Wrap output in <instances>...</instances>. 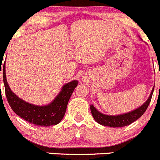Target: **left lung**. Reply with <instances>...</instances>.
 I'll return each mask as SVG.
<instances>
[{
	"label": "left lung",
	"mask_w": 160,
	"mask_h": 160,
	"mask_svg": "<svg viewBox=\"0 0 160 160\" xmlns=\"http://www.w3.org/2000/svg\"><path fill=\"white\" fill-rule=\"evenodd\" d=\"M153 91H154V88L152 90L151 94H150L148 99H147L146 102L143 105H142L138 108L135 109V110H132V111L128 112V113H124V114L116 115V116L106 115L98 111L93 105H90V110H91L92 115L95 121L98 124H101V125L111 128H121L129 125L132 123H133L134 121H135L136 120L138 119L145 113L150 103Z\"/></svg>",
	"instance_id": "8db88e82"
}]
</instances>
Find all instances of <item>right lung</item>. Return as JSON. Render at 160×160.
Masks as SVG:
<instances>
[{
	"label": "right lung",
	"instance_id": "right-lung-1",
	"mask_svg": "<svg viewBox=\"0 0 160 160\" xmlns=\"http://www.w3.org/2000/svg\"><path fill=\"white\" fill-rule=\"evenodd\" d=\"M3 80L6 97L12 110L25 121L36 125L44 127L56 125L61 122L65 114L69 99L78 83V81L74 80L65 84L59 94L50 104L36 106L22 100L11 90L6 79L5 62L3 67Z\"/></svg>",
	"mask_w": 160,
	"mask_h": 160
}]
</instances>
